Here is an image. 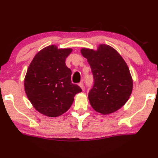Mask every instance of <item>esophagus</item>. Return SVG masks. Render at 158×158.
Wrapping results in <instances>:
<instances>
[{
  "label": "esophagus",
  "instance_id": "obj_1",
  "mask_svg": "<svg viewBox=\"0 0 158 158\" xmlns=\"http://www.w3.org/2000/svg\"><path fill=\"white\" fill-rule=\"evenodd\" d=\"M79 86L82 89H84V82H83V81L80 82V83L79 84Z\"/></svg>",
  "mask_w": 158,
  "mask_h": 158
}]
</instances>
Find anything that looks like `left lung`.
Here are the masks:
<instances>
[{
  "mask_svg": "<svg viewBox=\"0 0 158 158\" xmlns=\"http://www.w3.org/2000/svg\"><path fill=\"white\" fill-rule=\"evenodd\" d=\"M87 59L94 84L89 92V100L97 112L110 114L120 109L132 93V79L125 61L112 47L102 44L94 51L82 48Z\"/></svg>",
  "mask_w": 158,
  "mask_h": 158,
  "instance_id": "left-lung-1",
  "label": "left lung"
}]
</instances>
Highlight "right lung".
Returning <instances> with one entry per match:
<instances>
[{
    "mask_svg": "<svg viewBox=\"0 0 158 158\" xmlns=\"http://www.w3.org/2000/svg\"><path fill=\"white\" fill-rule=\"evenodd\" d=\"M72 51L48 46L35 55L28 68L26 94L35 110L46 116L64 114L72 106L75 94L82 91L72 83V71L65 64Z\"/></svg>",
    "mask_w": 158,
    "mask_h": 158,
    "instance_id": "1",
    "label": "right lung"
}]
</instances>
